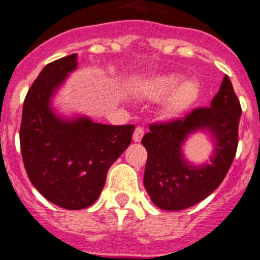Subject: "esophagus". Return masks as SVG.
I'll use <instances>...</instances> for the list:
<instances>
[{
	"mask_svg": "<svg viewBox=\"0 0 260 260\" xmlns=\"http://www.w3.org/2000/svg\"><path fill=\"white\" fill-rule=\"evenodd\" d=\"M143 135H144V129H143V127L138 126L135 129V131H134L133 140L135 141V143H139V141L141 140V138H143Z\"/></svg>",
	"mask_w": 260,
	"mask_h": 260,
	"instance_id": "1",
	"label": "esophagus"
}]
</instances>
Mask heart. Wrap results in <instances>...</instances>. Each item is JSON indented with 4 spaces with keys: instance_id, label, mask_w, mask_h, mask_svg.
<instances>
[{
    "instance_id": "heart-1",
    "label": "heart",
    "mask_w": 260,
    "mask_h": 260,
    "mask_svg": "<svg viewBox=\"0 0 260 260\" xmlns=\"http://www.w3.org/2000/svg\"><path fill=\"white\" fill-rule=\"evenodd\" d=\"M183 79L184 77L179 73L158 74L144 83L143 92L150 100L168 96L163 104V114L168 119H174L191 109L201 94L199 82Z\"/></svg>"
}]
</instances>
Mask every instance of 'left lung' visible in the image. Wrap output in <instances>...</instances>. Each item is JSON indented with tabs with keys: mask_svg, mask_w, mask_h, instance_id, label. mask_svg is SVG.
Wrapping results in <instances>:
<instances>
[{
	"mask_svg": "<svg viewBox=\"0 0 260 260\" xmlns=\"http://www.w3.org/2000/svg\"><path fill=\"white\" fill-rule=\"evenodd\" d=\"M241 107L233 84L223 77L210 107L196 109L184 119L150 125L141 144L148 151L144 187L156 207L179 211L199 204L225 178L238 148ZM204 132L213 144L210 161L193 164L184 145L191 135Z\"/></svg>",
	"mask_w": 260,
	"mask_h": 260,
	"instance_id": "obj_1",
	"label": "left lung"
}]
</instances>
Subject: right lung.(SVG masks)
Wrapping results in <instances>:
<instances>
[{
	"mask_svg": "<svg viewBox=\"0 0 260 260\" xmlns=\"http://www.w3.org/2000/svg\"><path fill=\"white\" fill-rule=\"evenodd\" d=\"M78 55L49 63L32 83L22 107L20 145L32 186L51 204L82 210L97 201L107 172L131 143L134 125H106L86 115L66 116L53 100Z\"/></svg>",
	"mask_w": 260,
	"mask_h": 260,
	"instance_id": "1",
	"label": "right lung"
}]
</instances>
